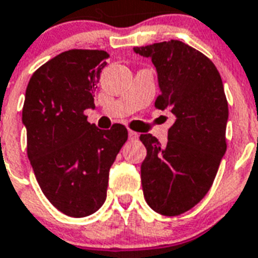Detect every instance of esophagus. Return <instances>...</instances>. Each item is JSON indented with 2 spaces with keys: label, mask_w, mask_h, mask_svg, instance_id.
<instances>
[{
  "label": "esophagus",
  "mask_w": 258,
  "mask_h": 258,
  "mask_svg": "<svg viewBox=\"0 0 258 258\" xmlns=\"http://www.w3.org/2000/svg\"><path fill=\"white\" fill-rule=\"evenodd\" d=\"M127 134H129V140H132V141H134V140H138V137H140V136H138V133H136V132H133V131H129L127 132Z\"/></svg>",
  "instance_id": "34e87169"
}]
</instances>
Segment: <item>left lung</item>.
<instances>
[{"label":"left lung","mask_w":258,"mask_h":258,"mask_svg":"<svg viewBox=\"0 0 258 258\" xmlns=\"http://www.w3.org/2000/svg\"><path fill=\"white\" fill-rule=\"evenodd\" d=\"M157 68L161 95L155 108L175 117L167 142L152 134L140 140L148 150L141 165L144 197L165 216L191 210L206 197L227 150L228 103L218 68L180 40L134 47Z\"/></svg>","instance_id":"left-lung-1"}]
</instances>
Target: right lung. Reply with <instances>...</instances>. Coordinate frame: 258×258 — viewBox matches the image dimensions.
<instances>
[{
    "instance_id": "add662e5",
    "label": "right lung",
    "mask_w": 258,
    "mask_h": 258,
    "mask_svg": "<svg viewBox=\"0 0 258 258\" xmlns=\"http://www.w3.org/2000/svg\"><path fill=\"white\" fill-rule=\"evenodd\" d=\"M103 50H68L34 72L26 88L22 122L27 157L40 190L55 208L84 218L106 199L109 169L127 140L124 125L101 131L84 110L106 66Z\"/></svg>"
}]
</instances>
